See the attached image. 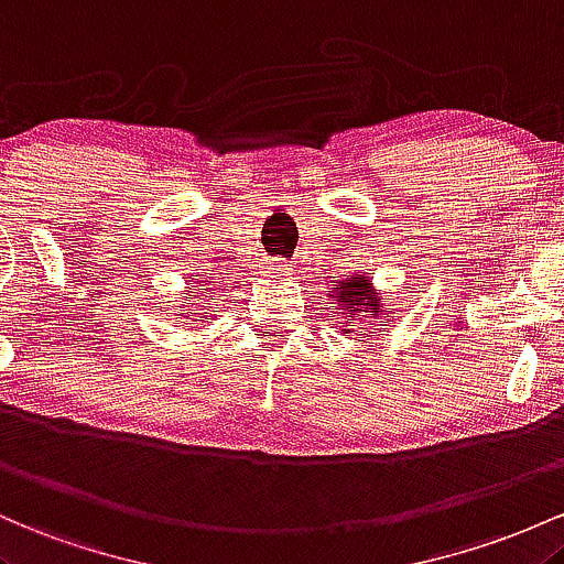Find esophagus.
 <instances>
[{
	"label": "esophagus",
	"instance_id": "obj_1",
	"mask_svg": "<svg viewBox=\"0 0 564 564\" xmlns=\"http://www.w3.org/2000/svg\"><path fill=\"white\" fill-rule=\"evenodd\" d=\"M271 274H274V276H288V263L276 261L274 269H271Z\"/></svg>",
	"mask_w": 564,
	"mask_h": 564
}]
</instances>
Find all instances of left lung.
Listing matches in <instances>:
<instances>
[{"label":"left lung","instance_id":"left-lung-1","mask_svg":"<svg viewBox=\"0 0 564 564\" xmlns=\"http://www.w3.org/2000/svg\"><path fill=\"white\" fill-rule=\"evenodd\" d=\"M333 299L338 301L340 314H346V319H365V316H378V308H381V299L372 293L370 280L365 276H351V280L335 284ZM346 325V322H340ZM357 325V322H354ZM354 333V327H351Z\"/></svg>","mask_w":564,"mask_h":564}]
</instances>
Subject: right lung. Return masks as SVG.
Masks as SVG:
<instances>
[{"label":"right lung","instance_id":"1","mask_svg":"<svg viewBox=\"0 0 564 564\" xmlns=\"http://www.w3.org/2000/svg\"><path fill=\"white\" fill-rule=\"evenodd\" d=\"M194 290H197V295H205V299H210V293H213L210 282H202V284L194 282V288L188 290V293H194ZM197 312H199V308H188V316H194ZM194 322H197V319H194Z\"/></svg>","mask_w":564,"mask_h":564}]
</instances>
